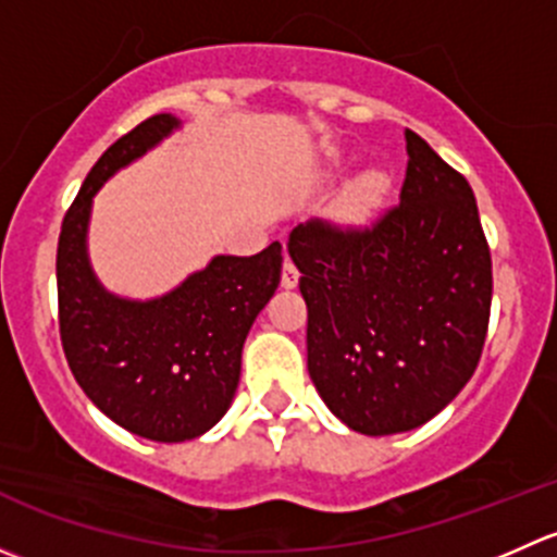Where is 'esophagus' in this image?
<instances>
[{
    "label": "esophagus",
    "instance_id": "esophagus-1",
    "mask_svg": "<svg viewBox=\"0 0 557 557\" xmlns=\"http://www.w3.org/2000/svg\"><path fill=\"white\" fill-rule=\"evenodd\" d=\"M280 283H283V288H296V285H299V269H296V263L290 261V258H285L283 277H280Z\"/></svg>",
    "mask_w": 557,
    "mask_h": 557
}]
</instances>
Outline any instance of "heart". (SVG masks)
<instances>
[{"instance_id": "heart-1", "label": "heart", "mask_w": 557, "mask_h": 557, "mask_svg": "<svg viewBox=\"0 0 557 557\" xmlns=\"http://www.w3.org/2000/svg\"><path fill=\"white\" fill-rule=\"evenodd\" d=\"M387 190H391V180L383 172H369L358 177V183L347 194V215H352L356 221L372 218L383 207Z\"/></svg>"}]
</instances>
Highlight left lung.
<instances>
[{"label":"left lung","mask_w":557,"mask_h":557,"mask_svg":"<svg viewBox=\"0 0 557 557\" xmlns=\"http://www.w3.org/2000/svg\"><path fill=\"white\" fill-rule=\"evenodd\" d=\"M398 205L372 226L299 223L288 252L307 301V369L325 407L367 436L429 423L471 380L493 267L474 190L407 128Z\"/></svg>","instance_id":"obj_1"}]
</instances>
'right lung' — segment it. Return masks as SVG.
I'll return each instance as SVG.
<instances>
[{"instance_id": "right-lung-1", "label": "right lung", "mask_w": 557, "mask_h": 557, "mask_svg": "<svg viewBox=\"0 0 557 557\" xmlns=\"http://www.w3.org/2000/svg\"><path fill=\"white\" fill-rule=\"evenodd\" d=\"M177 126L161 112L104 150L66 210L55 252L61 345L77 385L121 429L153 442L194 440L226 414L245 336L283 272V245L272 243L247 258L215 256L161 299H117L99 285L86 252L94 194Z\"/></svg>"}]
</instances>
